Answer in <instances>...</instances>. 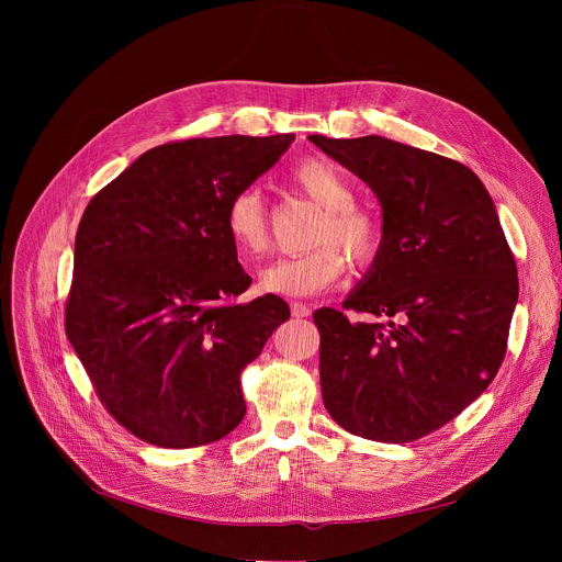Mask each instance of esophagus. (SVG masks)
<instances>
[{
	"label": "esophagus",
	"instance_id": "34e87169",
	"mask_svg": "<svg viewBox=\"0 0 562 562\" xmlns=\"http://www.w3.org/2000/svg\"><path fill=\"white\" fill-rule=\"evenodd\" d=\"M291 313H293V317H308L311 306L302 304V302H291Z\"/></svg>",
	"mask_w": 562,
	"mask_h": 562
}]
</instances>
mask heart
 Listing matches in <instances>:
<instances>
[{"label":"heart","instance_id":"1","mask_svg":"<svg viewBox=\"0 0 562 562\" xmlns=\"http://www.w3.org/2000/svg\"><path fill=\"white\" fill-rule=\"evenodd\" d=\"M293 182L325 209L306 254L280 258L260 276V289L271 295L311 297L334 286L347 271V256L356 265H367L380 249V226L353 204L349 180L327 159H304L293 171ZM224 226L233 247L249 258L265 254L269 243L267 209L258 189L237 191L224 211Z\"/></svg>","mask_w":562,"mask_h":562}]
</instances>
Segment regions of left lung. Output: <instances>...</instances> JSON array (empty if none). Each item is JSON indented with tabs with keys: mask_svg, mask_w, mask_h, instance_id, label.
Returning <instances> with one entry per match:
<instances>
[{
	"mask_svg": "<svg viewBox=\"0 0 562 562\" xmlns=\"http://www.w3.org/2000/svg\"><path fill=\"white\" fill-rule=\"evenodd\" d=\"M382 206L380 249L345 306L313 313L319 386L349 434L412 442L483 393L507 351L518 271L494 200L456 159L380 135H308Z\"/></svg>",
	"mask_w": 562,
	"mask_h": 562,
	"instance_id": "obj_1",
	"label": "left lung"
}]
</instances>
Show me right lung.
<instances>
[{
	"mask_svg": "<svg viewBox=\"0 0 562 562\" xmlns=\"http://www.w3.org/2000/svg\"><path fill=\"white\" fill-rule=\"evenodd\" d=\"M293 139L155 146L79 222L66 336L111 416L150 445H209L247 414L239 373L291 313L278 295L235 302L251 278L224 211Z\"/></svg>",
	"mask_w": 562,
	"mask_h": 562,
	"instance_id": "right-lung-1",
	"label": "right lung"
}]
</instances>
